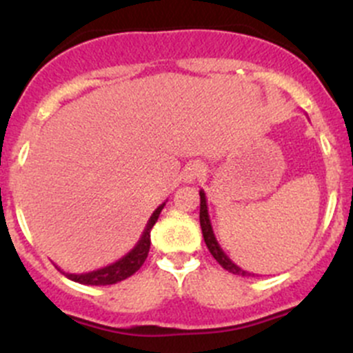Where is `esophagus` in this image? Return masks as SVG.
I'll list each match as a JSON object with an SVG mask.
<instances>
[{"label": "esophagus", "mask_w": 353, "mask_h": 353, "mask_svg": "<svg viewBox=\"0 0 353 353\" xmlns=\"http://www.w3.org/2000/svg\"><path fill=\"white\" fill-rule=\"evenodd\" d=\"M203 174H205V167H203V163L199 162L188 163L183 170V179L184 183H194V181H198Z\"/></svg>", "instance_id": "1"}]
</instances>
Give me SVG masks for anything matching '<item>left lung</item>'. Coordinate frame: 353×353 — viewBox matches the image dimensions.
<instances>
[{"label":"left lung","mask_w":353,"mask_h":353,"mask_svg":"<svg viewBox=\"0 0 353 353\" xmlns=\"http://www.w3.org/2000/svg\"><path fill=\"white\" fill-rule=\"evenodd\" d=\"M199 225H201L203 239H205L206 248H208V251L212 252V256L219 261V265L222 266V268H225L227 272L234 273V275H243V276L254 275V273H249L241 268V266H237L236 263H234L232 259L223 252V249L220 248L219 241H216L215 234H213V227H212V222H210V215H208V203H206V194L203 190L199 191Z\"/></svg>","instance_id":"1"}]
</instances>
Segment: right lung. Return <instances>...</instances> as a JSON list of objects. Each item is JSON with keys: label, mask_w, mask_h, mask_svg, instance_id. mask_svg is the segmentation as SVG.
Masks as SVG:
<instances>
[{"label": "right lung", "mask_w": 353, "mask_h": 353, "mask_svg": "<svg viewBox=\"0 0 353 353\" xmlns=\"http://www.w3.org/2000/svg\"><path fill=\"white\" fill-rule=\"evenodd\" d=\"M163 206H165V201L152 213V216L147 222V227H145L143 234H141L137 245H134L128 254H124L123 258L117 259L116 263L88 273H66L63 272V270H58L66 276V279L78 283H83V285H112V283L121 282V280H126L128 276L137 273L138 270L141 268V265L145 263V259H147L148 251H150V230L152 227L155 225L157 220H159V215L160 212H162Z\"/></svg>", "instance_id": "obj_1"}]
</instances>
